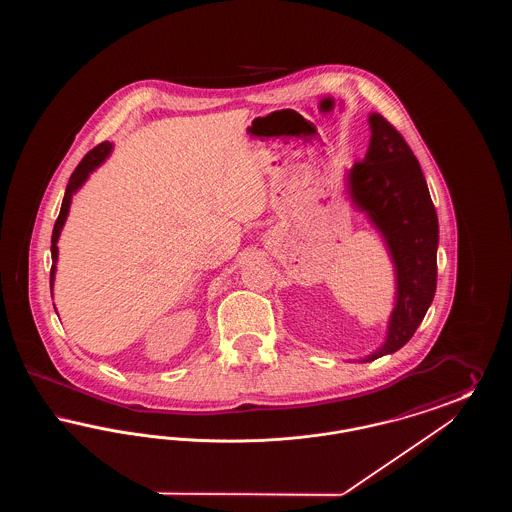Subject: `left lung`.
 <instances>
[{
  "mask_svg": "<svg viewBox=\"0 0 512 512\" xmlns=\"http://www.w3.org/2000/svg\"><path fill=\"white\" fill-rule=\"evenodd\" d=\"M368 126V151L345 171V192L388 249L395 295L386 338L359 363L395 353L413 338L434 301L438 280V215L420 163L382 115L370 113Z\"/></svg>",
  "mask_w": 512,
  "mask_h": 512,
  "instance_id": "1",
  "label": "left lung"
}]
</instances>
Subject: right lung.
I'll use <instances>...</instances> for the list:
<instances>
[{"label":"right lung","instance_id":"right-lung-1","mask_svg":"<svg viewBox=\"0 0 512 512\" xmlns=\"http://www.w3.org/2000/svg\"><path fill=\"white\" fill-rule=\"evenodd\" d=\"M113 151V144L111 142H103L98 147H94L82 161L80 165L74 169L73 176L69 178V184H67V190H65V197H63V203H61V211H59V217L55 220V226H53V234H51V272H49V288L53 292V282H55V272H57V259H59V236H61V230L67 222L69 217V211H71V203H73V195L86 184V180L90 178V174L98 169L99 165L105 163V159L111 155Z\"/></svg>","mask_w":512,"mask_h":512}]
</instances>
